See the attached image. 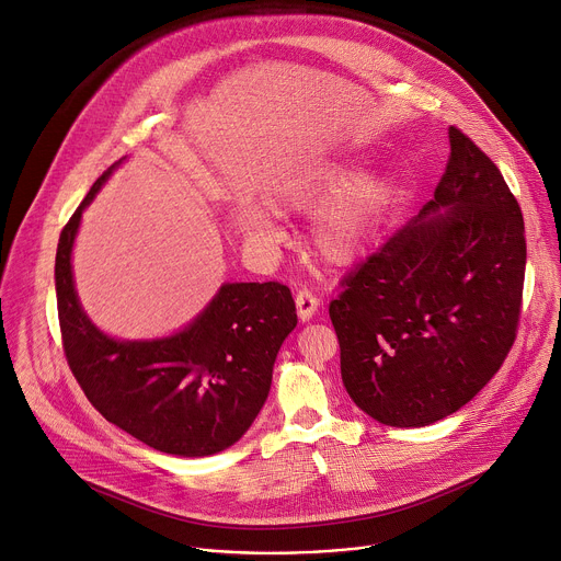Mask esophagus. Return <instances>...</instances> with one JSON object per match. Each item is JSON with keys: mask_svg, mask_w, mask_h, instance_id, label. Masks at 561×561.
I'll return each instance as SVG.
<instances>
[{"mask_svg": "<svg viewBox=\"0 0 561 561\" xmlns=\"http://www.w3.org/2000/svg\"><path fill=\"white\" fill-rule=\"evenodd\" d=\"M294 300H296V310H298L300 321H310L314 317L317 308L321 306V300L310 289H306V287L296 291Z\"/></svg>", "mask_w": 561, "mask_h": 561, "instance_id": "1", "label": "esophagus"}]
</instances>
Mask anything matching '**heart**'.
I'll use <instances>...</instances> for the list:
<instances>
[{
    "instance_id": "obj_1",
    "label": "heart",
    "mask_w": 561,
    "mask_h": 561,
    "mask_svg": "<svg viewBox=\"0 0 561 561\" xmlns=\"http://www.w3.org/2000/svg\"><path fill=\"white\" fill-rule=\"evenodd\" d=\"M312 240L334 265L353 263L370 242L381 210L389 202V182L381 175H357L343 163L317 165L289 175L272 191L278 208H312ZM242 227L251 238L265 240L274 231V215L257 206L242 208Z\"/></svg>"
}]
</instances>
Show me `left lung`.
<instances>
[{"label":"left lung","instance_id":"obj_1","mask_svg":"<svg viewBox=\"0 0 561 561\" xmlns=\"http://www.w3.org/2000/svg\"><path fill=\"white\" fill-rule=\"evenodd\" d=\"M434 199L341 280L330 319L353 402L389 426L465 407L516 339L526 276L519 202L458 127Z\"/></svg>","mask_w":561,"mask_h":561}]
</instances>
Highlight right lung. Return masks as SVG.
<instances>
[{
  "label": "right lung",
  "instance_id": "obj_1",
  "mask_svg": "<svg viewBox=\"0 0 561 561\" xmlns=\"http://www.w3.org/2000/svg\"><path fill=\"white\" fill-rule=\"evenodd\" d=\"M116 165V163H114ZM107 168L65 225L56 253L58 319L67 364L94 409L144 445L175 456H210L238 443L263 409L276 355L296 328L287 285L227 283L182 332L116 341L82 312L71 247Z\"/></svg>",
  "mask_w": 561,
  "mask_h": 561
}]
</instances>
